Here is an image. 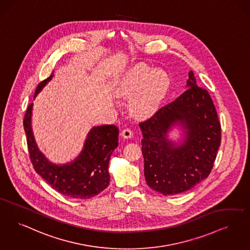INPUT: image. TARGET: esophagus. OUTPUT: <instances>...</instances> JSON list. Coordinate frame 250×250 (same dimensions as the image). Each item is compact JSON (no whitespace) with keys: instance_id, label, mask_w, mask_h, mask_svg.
<instances>
[{"instance_id":"esophagus-1","label":"esophagus","mask_w":250,"mask_h":250,"mask_svg":"<svg viewBox=\"0 0 250 250\" xmlns=\"http://www.w3.org/2000/svg\"><path fill=\"white\" fill-rule=\"evenodd\" d=\"M121 136H122L124 139H130V138L133 137V131L130 129V128H125V129L122 131Z\"/></svg>"}]
</instances>
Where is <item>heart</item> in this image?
Wrapping results in <instances>:
<instances>
[{"instance_id":"b5f03b06","label":"heart","mask_w":250,"mask_h":250,"mask_svg":"<svg viewBox=\"0 0 250 250\" xmlns=\"http://www.w3.org/2000/svg\"><path fill=\"white\" fill-rule=\"evenodd\" d=\"M169 78L163 70H154L146 65H138L126 72L118 83L122 97L131 98V108L138 115L155 110L169 88Z\"/></svg>"}]
</instances>
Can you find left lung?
<instances>
[{
	"mask_svg": "<svg viewBox=\"0 0 250 250\" xmlns=\"http://www.w3.org/2000/svg\"><path fill=\"white\" fill-rule=\"evenodd\" d=\"M180 122L187 139L180 146L167 140L170 126ZM141 150L148 186L164 195L192 189L208 177L221 140L218 113L208 90L197 86L189 72L187 89L140 122Z\"/></svg>",
	"mask_w": 250,
	"mask_h": 250,
	"instance_id": "left-lung-1",
	"label": "left lung"
}]
</instances>
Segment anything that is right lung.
<instances>
[{
    "instance_id": "add662e5",
    "label": "right lung",
    "mask_w": 250,
    "mask_h": 250,
    "mask_svg": "<svg viewBox=\"0 0 250 250\" xmlns=\"http://www.w3.org/2000/svg\"><path fill=\"white\" fill-rule=\"evenodd\" d=\"M53 74L38 84L35 95L52 79ZM32 103L26 110L23 125L33 168L54 190L74 199H88L105 190L110 183L108 171L110 155L118 146L119 129L114 125L93 127L85 140L84 148L74 162L57 166L49 163L38 150L32 135Z\"/></svg>"
}]
</instances>
